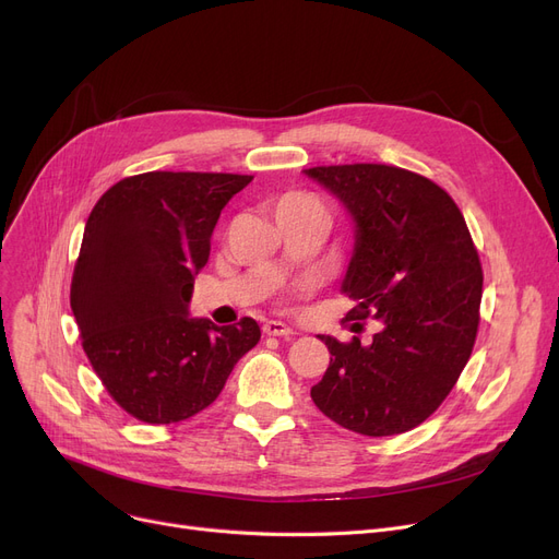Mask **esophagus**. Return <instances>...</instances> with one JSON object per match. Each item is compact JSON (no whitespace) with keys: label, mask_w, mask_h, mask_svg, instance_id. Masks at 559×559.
I'll return each mask as SVG.
<instances>
[{"label":"esophagus","mask_w":559,"mask_h":559,"mask_svg":"<svg viewBox=\"0 0 559 559\" xmlns=\"http://www.w3.org/2000/svg\"><path fill=\"white\" fill-rule=\"evenodd\" d=\"M262 333L264 335H276V337H287V335H292L295 331H292L287 324H283V321H264L262 324Z\"/></svg>","instance_id":"1"}]
</instances>
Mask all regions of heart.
<instances>
[{"label": "heart", "mask_w": 559, "mask_h": 559, "mask_svg": "<svg viewBox=\"0 0 559 559\" xmlns=\"http://www.w3.org/2000/svg\"><path fill=\"white\" fill-rule=\"evenodd\" d=\"M283 209H299V211H324L317 197L308 194V192H287L276 201V211Z\"/></svg>", "instance_id": "heart-1"}]
</instances>
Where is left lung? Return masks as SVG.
Listing matches in <instances>:
<instances>
[{"label": "left lung", "mask_w": 559, "mask_h": 559, "mask_svg": "<svg viewBox=\"0 0 559 559\" xmlns=\"http://www.w3.org/2000/svg\"><path fill=\"white\" fill-rule=\"evenodd\" d=\"M358 224L342 292L354 299L344 321L376 319L369 340L340 342L314 405L346 430L401 435L424 424L455 388L480 324L483 267L451 194L394 165L354 163L306 169Z\"/></svg>", "instance_id": "left-lung-1"}]
</instances>
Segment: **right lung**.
Listing matches in <instances>:
<instances>
[{"label": "right lung", "mask_w": 559, "mask_h": 559, "mask_svg": "<svg viewBox=\"0 0 559 559\" xmlns=\"http://www.w3.org/2000/svg\"><path fill=\"white\" fill-rule=\"evenodd\" d=\"M249 174L144 171L108 188L85 222L70 306L81 346L110 399L163 426L194 417L226 385L260 326L192 319L194 274Z\"/></svg>", "instance_id": "1"}]
</instances>
